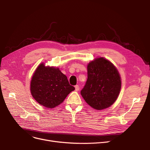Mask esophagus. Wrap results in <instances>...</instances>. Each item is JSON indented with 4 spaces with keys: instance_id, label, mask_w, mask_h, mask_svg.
<instances>
[{
    "instance_id": "obj_1",
    "label": "esophagus",
    "mask_w": 150,
    "mask_h": 150,
    "mask_svg": "<svg viewBox=\"0 0 150 150\" xmlns=\"http://www.w3.org/2000/svg\"><path fill=\"white\" fill-rule=\"evenodd\" d=\"M75 91H79V89H80V88H79V86H78V85H76V86H75Z\"/></svg>"
}]
</instances>
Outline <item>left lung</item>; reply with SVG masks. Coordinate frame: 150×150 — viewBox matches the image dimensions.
Masks as SVG:
<instances>
[{
    "instance_id": "8db88e82",
    "label": "left lung",
    "mask_w": 150,
    "mask_h": 150,
    "mask_svg": "<svg viewBox=\"0 0 150 150\" xmlns=\"http://www.w3.org/2000/svg\"><path fill=\"white\" fill-rule=\"evenodd\" d=\"M121 85V77L115 66L106 58L100 57L88 65V80L81 95L92 108L102 110L116 101Z\"/></svg>"
}]
</instances>
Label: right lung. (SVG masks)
Instances as JSON below:
<instances>
[{"instance_id": "1", "label": "right lung", "mask_w": 150, "mask_h": 150, "mask_svg": "<svg viewBox=\"0 0 150 150\" xmlns=\"http://www.w3.org/2000/svg\"><path fill=\"white\" fill-rule=\"evenodd\" d=\"M74 90L59 68L45 66L44 63L38 66L30 82V91L34 99L41 105L51 109L62 103Z\"/></svg>"}]
</instances>
